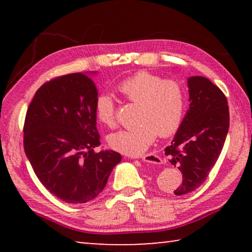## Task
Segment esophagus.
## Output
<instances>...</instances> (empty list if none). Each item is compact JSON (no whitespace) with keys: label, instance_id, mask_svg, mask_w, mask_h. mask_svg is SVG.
I'll list each match as a JSON object with an SVG mask.
<instances>
[{"label":"esophagus","instance_id":"34e87169","mask_svg":"<svg viewBox=\"0 0 252 252\" xmlns=\"http://www.w3.org/2000/svg\"><path fill=\"white\" fill-rule=\"evenodd\" d=\"M142 160L144 162H148V163H152V164H162V160L160 157H158L157 155H153V153H148V155L142 157Z\"/></svg>","mask_w":252,"mask_h":252}]
</instances>
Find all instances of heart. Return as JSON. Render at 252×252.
Listing matches in <instances>:
<instances>
[{
    "mask_svg": "<svg viewBox=\"0 0 252 252\" xmlns=\"http://www.w3.org/2000/svg\"><path fill=\"white\" fill-rule=\"evenodd\" d=\"M118 90L127 100L140 104V125L111 134L108 142L113 150L127 156H140L151 146L158 133L169 136L179 129L186 110V91L178 81L139 72L122 81ZM95 113L102 125L109 127L116 126V103L111 96H97Z\"/></svg>",
    "mask_w": 252,
    "mask_h": 252,
    "instance_id": "heart-1",
    "label": "heart"
}]
</instances>
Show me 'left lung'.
I'll list each match as a JSON object with an SVG mask.
<instances>
[{"label": "left lung", "instance_id": "1", "mask_svg": "<svg viewBox=\"0 0 252 252\" xmlns=\"http://www.w3.org/2000/svg\"><path fill=\"white\" fill-rule=\"evenodd\" d=\"M189 109L164 149L169 162L180 170L176 195L191 192L209 176L222 150L229 130V108L222 91L204 76L188 78Z\"/></svg>", "mask_w": 252, "mask_h": 252}]
</instances>
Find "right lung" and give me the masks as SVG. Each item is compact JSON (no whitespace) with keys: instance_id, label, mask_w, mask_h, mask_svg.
<instances>
[{"instance_id":"1","label":"right lung","mask_w":252,"mask_h":252,"mask_svg":"<svg viewBox=\"0 0 252 252\" xmlns=\"http://www.w3.org/2000/svg\"><path fill=\"white\" fill-rule=\"evenodd\" d=\"M95 74L72 73L44 83L25 117V155L42 185L67 203L96 198L122 159L113 150L94 152L100 146Z\"/></svg>"}]
</instances>
